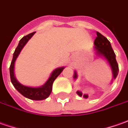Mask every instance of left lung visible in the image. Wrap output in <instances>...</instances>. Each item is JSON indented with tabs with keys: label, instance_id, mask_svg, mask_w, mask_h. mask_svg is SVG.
Segmentation results:
<instances>
[{
	"label": "left lung",
	"instance_id": "8db88e82",
	"mask_svg": "<svg viewBox=\"0 0 128 128\" xmlns=\"http://www.w3.org/2000/svg\"><path fill=\"white\" fill-rule=\"evenodd\" d=\"M96 38L95 39L94 44L95 48L97 51V53L98 55H101L104 56L108 63L110 64V67L112 68V72L113 74V78L115 79L117 77L118 72H119V68L118 64L116 59V54L112 50L110 42L108 41V40L106 37H104L103 34L99 33L98 32H96ZM77 74L76 72H74V78H76ZM77 94L79 96H82V93L81 91H77ZM84 98H88V95H84Z\"/></svg>",
	"mask_w": 128,
	"mask_h": 128
}]
</instances>
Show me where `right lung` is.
<instances>
[{"instance_id":"right-lung-1","label":"right lung","mask_w":128,"mask_h":128,"mask_svg":"<svg viewBox=\"0 0 128 128\" xmlns=\"http://www.w3.org/2000/svg\"><path fill=\"white\" fill-rule=\"evenodd\" d=\"M35 32L29 34L26 36H24L22 38L19 42V44L13 54V57L12 60L11 64L10 66V80L12 84L16 88L17 90L24 97L30 98L31 100H44L46 98L50 95L52 90V84L53 82H54L56 77L60 75L61 72L63 71L64 67H61L55 69L51 75L48 81L46 82V84L44 86L39 87V88H32V87H28L22 85L19 82L16 80L15 75H14V64L16 59L18 57V54H20V51L23 48V46L25 45V44L28 42L29 40L32 37Z\"/></svg>"}]
</instances>
